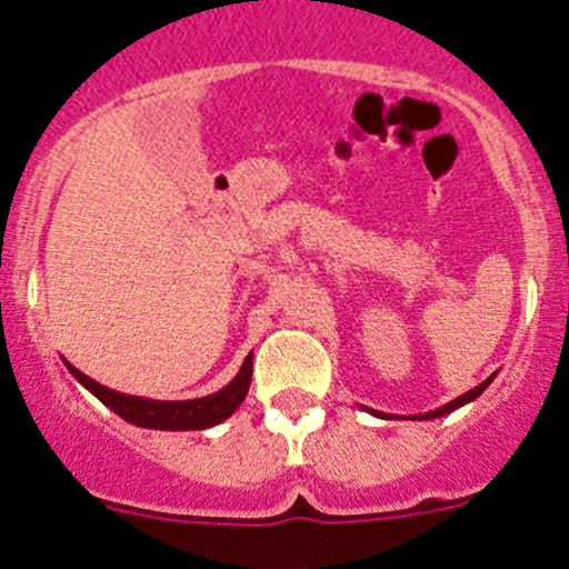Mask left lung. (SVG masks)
Instances as JSON below:
<instances>
[{
    "instance_id": "8db88e82",
    "label": "left lung",
    "mask_w": 569,
    "mask_h": 569,
    "mask_svg": "<svg viewBox=\"0 0 569 569\" xmlns=\"http://www.w3.org/2000/svg\"><path fill=\"white\" fill-rule=\"evenodd\" d=\"M492 380H495V375H492V377H489V380H485V382H481V385H476V388H473V390H468V393H466V396H460V398H455V401H449V403H447V407H441V409H436V411H428V415H420V417H417V420H433V417L449 415V411H455L457 407H462V403L473 401V398H476V396H481V393H485V388H487V385H489V382H492ZM375 415H380V411H375ZM380 417H385V415H380Z\"/></svg>"
}]
</instances>
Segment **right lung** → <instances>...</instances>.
<instances>
[{
  "mask_svg": "<svg viewBox=\"0 0 569 569\" xmlns=\"http://www.w3.org/2000/svg\"><path fill=\"white\" fill-rule=\"evenodd\" d=\"M251 363V356H248L243 361V369L238 371V377H234L227 388H221L219 393L213 396L194 398V401H149V398L117 393V390H109L103 388V385H98L96 380H90L88 375H82V371L71 367V363H67V367L71 375L77 377V382H82L98 401L107 403L114 415H120L122 420L130 422V426L154 430H202L219 426L221 420H227V417L243 403L253 375Z\"/></svg>",
  "mask_w": 569,
  "mask_h": 569,
  "instance_id": "obj_1",
  "label": "right lung"
}]
</instances>
